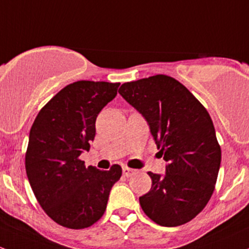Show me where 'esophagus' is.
Instances as JSON below:
<instances>
[{
    "label": "esophagus",
    "instance_id": "esophagus-1",
    "mask_svg": "<svg viewBox=\"0 0 249 249\" xmlns=\"http://www.w3.org/2000/svg\"><path fill=\"white\" fill-rule=\"evenodd\" d=\"M136 173L135 169L132 168H129V167H123V174H124V177L129 178L131 177V175H133Z\"/></svg>",
    "mask_w": 249,
    "mask_h": 249
}]
</instances>
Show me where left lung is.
<instances>
[{
  "label": "left lung",
  "mask_w": 249,
  "mask_h": 249,
  "mask_svg": "<svg viewBox=\"0 0 249 249\" xmlns=\"http://www.w3.org/2000/svg\"><path fill=\"white\" fill-rule=\"evenodd\" d=\"M119 94L146 120L163 175L149 172L151 188L140 197L142 210L162 227H178L205 208L214 190L221 146L205 107L175 78L155 75L123 83Z\"/></svg>",
  "instance_id": "8db88e82"
}]
</instances>
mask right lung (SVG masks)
<instances>
[{
    "label": "right lung",
    "mask_w": 249,
    "mask_h": 249,
    "mask_svg": "<svg viewBox=\"0 0 249 249\" xmlns=\"http://www.w3.org/2000/svg\"><path fill=\"white\" fill-rule=\"evenodd\" d=\"M120 83L77 81L68 85L36 116L30 131L25 166L43 210L65 228L83 229L98 222L122 167L109 171L80 160L95 137V120L117 95Z\"/></svg>",
    "instance_id": "right-lung-1"
}]
</instances>
